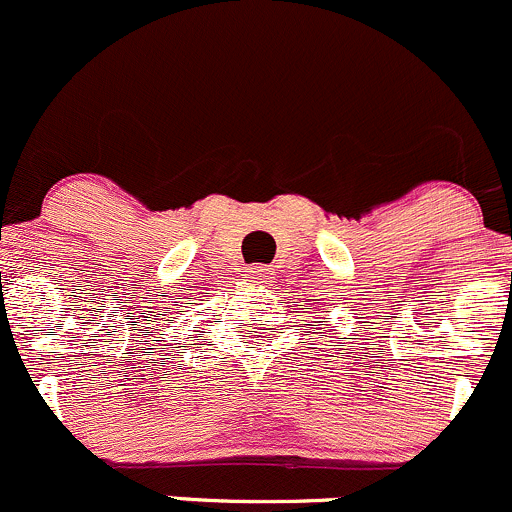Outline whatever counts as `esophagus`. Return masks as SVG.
Masks as SVG:
<instances>
[{"label":"esophagus","instance_id":"34e87169","mask_svg":"<svg viewBox=\"0 0 512 512\" xmlns=\"http://www.w3.org/2000/svg\"><path fill=\"white\" fill-rule=\"evenodd\" d=\"M247 279H250V282H267V279H270V270L262 265H255L247 270Z\"/></svg>","mask_w":512,"mask_h":512}]
</instances>
